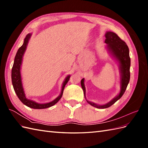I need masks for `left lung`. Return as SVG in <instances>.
Wrapping results in <instances>:
<instances>
[{"instance_id": "obj_1", "label": "left lung", "mask_w": 148, "mask_h": 148, "mask_svg": "<svg viewBox=\"0 0 148 148\" xmlns=\"http://www.w3.org/2000/svg\"><path fill=\"white\" fill-rule=\"evenodd\" d=\"M105 36L106 38L105 40V43H106L107 48L112 55L115 57L119 62L120 72V85L121 89L119 95L114 97L112 100L109 102L107 103L104 105H97L95 103L91 102H87L89 104L93 107H95L98 109H106L113 105L115 102H117L120 99L126 90L130 78V57L129 55V49L127 44L125 41L121 39L117 34L115 33L108 31L106 33ZM84 79L83 78L81 81V84L83 90L84 91V95L85 97L86 94V89L84 84Z\"/></svg>"}]
</instances>
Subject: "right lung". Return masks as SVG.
<instances>
[{"mask_svg": "<svg viewBox=\"0 0 148 148\" xmlns=\"http://www.w3.org/2000/svg\"><path fill=\"white\" fill-rule=\"evenodd\" d=\"M31 34H28L26 36V38L24 39V42L18 50L16 54L15 57L14 63H13V67L12 69V82L13 88L18 97L19 99L21 101V102L28 106L30 108L36 109H46L48 107H50L53 105H55L56 103L59 101L62 96L64 92V89L66 83L69 81L70 75H68L65 79V81L63 83V85L62 87V91L60 95L58 96L56 99L52 101V102L45 103V104H39L34 101L30 100L27 99L25 96V94L23 90V86H22V82H21V73H20V69H21V65L22 62V59H23V56L24 53L26 51V48L27 47L28 43L29 41V39L31 37Z\"/></svg>", "mask_w": 148, "mask_h": 148, "instance_id": "obj_1", "label": "right lung"}]
</instances>
